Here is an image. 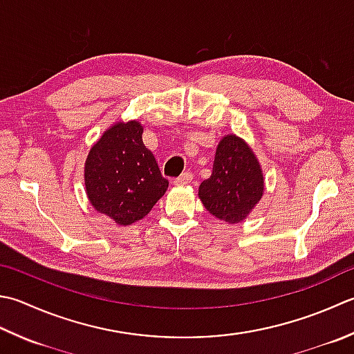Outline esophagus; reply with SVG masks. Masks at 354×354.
Masks as SVG:
<instances>
[{"instance_id":"esophagus-1","label":"esophagus","mask_w":354,"mask_h":354,"mask_svg":"<svg viewBox=\"0 0 354 354\" xmlns=\"http://www.w3.org/2000/svg\"><path fill=\"white\" fill-rule=\"evenodd\" d=\"M193 181V173L192 171H184L181 176L175 178V183L176 185H185V184H190Z\"/></svg>"}]
</instances>
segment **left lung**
<instances>
[{
  "instance_id": "obj_1",
  "label": "left lung",
  "mask_w": 354,
  "mask_h": 354,
  "mask_svg": "<svg viewBox=\"0 0 354 354\" xmlns=\"http://www.w3.org/2000/svg\"><path fill=\"white\" fill-rule=\"evenodd\" d=\"M264 176L252 149L234 135L218 144L212 176L199 185V199L209 213L228 224L241 223L259 203Z\"/></svg>"
}]
</instances>
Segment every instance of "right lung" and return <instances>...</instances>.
<instances>
[{
    "mask_svg": "<svg viewBox=\"0 0 354 354\" xmlns=\"http://www.w3.org/2000/svg\"><path fill=\"white\" fill-rule=\"evenodd\" d=\"M84 179L90 204L120 225L142 219L169 187L138 121L116 122L101 136L86 159Z\"/></svg>",
    "mask_w": 354,
    "mask_h": 354,
    "instance_id": "obj_1",
    "label": "right lung"
}]
</instances>
